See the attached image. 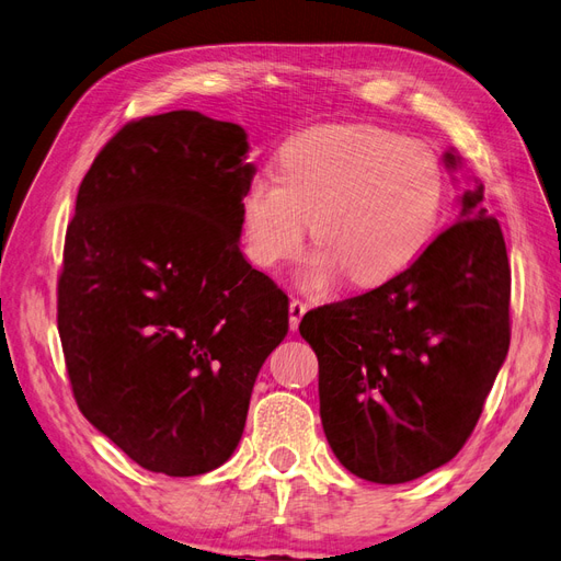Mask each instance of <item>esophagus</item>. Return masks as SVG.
<instances>
[{
	"mask_svg": "<svg viewBox=\"0 0 561 561\" xmlns=\"http://www.w3.org/2000/svg\"><path fill=\"white\" fill-rule=\"evenodd\" d=\"M304 313H307V304H304L301 299H293L290 301V328L293 330L299 328V320Z\"/></svg>",
	"mask_w": 561,
	"mask_h": 561,
	"instance_id": "esophagus-1",
	"label": "esophagus"
}]
</instances>
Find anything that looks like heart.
<instances>
[{"mask_svg": "<svg viewBox=\"0 0 561 561\" xmlns=\"http://www.w3.org/2000/svg\"><path fill=\"white\" fill-rule=\"evenodd\" d=\"M278 178L254 175L241 196L248 257L262 268L295 260L307 239L318 250L304 285L346 274L369 287L398 276L433 239L445 201L435 149L377 126L325 124L278 149Z\"/></svg>", "mask_w": 561, "mask_h": 561, "instance_id": "1", "label": "heart"}]
</instances>
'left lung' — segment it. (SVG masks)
<instances>
[{
  "mask_svg": "<svg viewBox=\"0 0 561 561\" xmlns=\"http://www.w3.org/2000/svg\"><path fill=\"white\" fill-rule=\"evenodd\" d=\"M299 334L318 355L322 431L346 470L402 484L451 461L511 346V264L484 184L398 276L311 309Z\"/></svg>",
  "mask_w": 561,
  "mask_h": 561,
  "instance_id": "left-lung-1",
  "label": "left lung"
}]
</instances>
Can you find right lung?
<instances>
[{
  "label": "right lung",
  "mask_w": 561,
  "mask_h": 561,
  "mask_svg": "<svg viewBox=\"0 0 561 561\" xmlns=\"http://www.w3.org/2000/svg\"><path fill=\"white\" fill-rule=\"evenodd\" d=\"M241 126L180 110L98 151L67 225L58 332L81 414L171 478L222 466L260 367L287 334V295L239 248Z\"/></svg>",
  "instance_id": "1"
}]
</instances>
